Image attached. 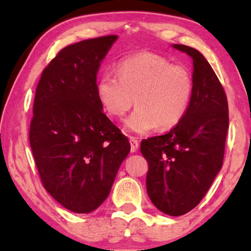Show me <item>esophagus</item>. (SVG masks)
Listing matches in <instances>:
<instances>
[{
	"instance_id": "1",
	"label": "esophagus",
	"mask_w": 251,
	"mask_h": 251,
	"mask_svg": "<svg viewBox=\"0 0 251 251\" xmlns=\"http://www.w3.org/2000/svg\"><path fill=\"white\" fill-rule=\"evenodd\" d=\"M129 144H131V152H137L138 148H139V143L133 137H129Z\"/></svg>"
}]
</instances>
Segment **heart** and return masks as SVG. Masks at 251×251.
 <instances>
[{"mask_svg": "<svg viewBox=\"0 0 251 251\" xmlns=\"http://www.w3.org/2000/svg\"><path fill=\"white\" fill-rule=\"evenodd\" d=\"M96 93L112 118L125 116L134 99L137 108L125 122V128L145 134L157 127L168 131L183 120L192 102L194 79L184 66L171 65L158 54L139 53L118 63L117 77L100 75Z\"/></svg>", "mask_w": 251, "mask_h": 251, "instance_id": "b5f03b06", "label": "heart"}]
</instances>
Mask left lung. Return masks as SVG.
<instances>
[{"label": "left lung", "instance_id": "8db88e82", "mask_svg": "<svg viewBox=\"0 0 251 251\" xmlns=\"http://www.w3.org/2000/svg\"><path fill=\"white\" fill-rule=\"evenodd\" d=\"M172 47L192 59L191 106L168 133L144 139L140 152L149 162L150 200L164 214L181 216L200 204L222 169L229 109L224 89L203 54L184 45Z\"/></svg>", "mask_w": 251, "mask_h": 251}]
</instances>
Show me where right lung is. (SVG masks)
Masks as SVG:
<instances>
[{
  "mask_svg": "<svg viewBox=\"0 0 251 251\" xmlns=\"http://www.w3.org/2000/svg\"><path fill=\"white\" fill-rule=\"evenodd\" d=\"M117 40L108 35L63 48L36 87L29 131L36 168L48 194L76 214L101 205L131 150L96 93L98 71Z\"/></svg>",
  "mask_w": 251,
  "mask_h": 251,
  "instance_id": "add662e5",
  "label": "right lung"
}]
</instances>
